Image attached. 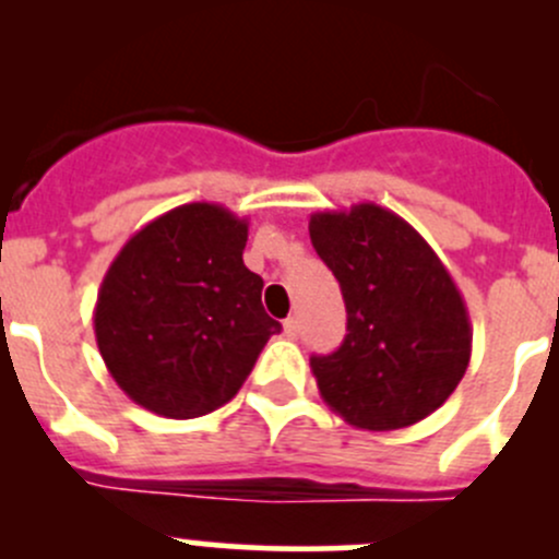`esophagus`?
<instances>
[{
  "label": "esophagus",
  "mask_w": 559,
  "mask_h": 559,
  "mask_svg": "<svg viewBox=\"0 0 559 559\" xmlns=\"http://www.w3.org/2000/svg\"><path fill=\"white\" fill-rule=\"evenodd\" d=\"M284 332L286 337H297V332H300V321H297V316H289V319L284 321Z\"/></svg>",
  "instance_id": "1"
}]
</instances>
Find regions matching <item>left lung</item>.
I'll return each instance as SVG.
<instances>
[{"label":"left lung","instance_id":"left-lung-1","mask_svg":"<svg viewBox=\"0 0 559 559\" xmlns=\"http://www.w3.org/2000/svg\"><path fill=\"white\" fill-rule=\"evenodd\" d=\"M311 243L346 302V337L311 357L321 400L352 427H411L441 408L471 362V316L452 273L405 218L376 202L319 211Z\"/></svg>","mask_w":559,"mask_h":559}]
</instances>
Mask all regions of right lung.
Wrapping results in <instances>:
<instances>
[{"label":"right lung","instance_id":"obj_1","mask_svg":"<svg viewBox=\"0 0 559 559\" xmlns=\"http://www.w3.org/2000/svg\"><path fill=\"white\" fill-rule=\"evenodd\" d=\"M248 222L189 202L132 235L107 267L94 335L112 381L167 419H194L238 394L281 324L243 264Z\"/></svg>","mask_w":559,"mask_h":559}]
</instances>
